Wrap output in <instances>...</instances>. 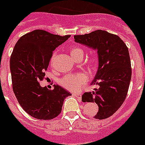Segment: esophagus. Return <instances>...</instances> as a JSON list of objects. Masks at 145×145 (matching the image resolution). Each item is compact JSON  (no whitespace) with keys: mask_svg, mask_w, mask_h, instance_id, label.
I'll use <instances>...</instances> for the list:
<instances>
[{"mask_svg":"<svg viewBox=\"0 0 145 145\" xmlns=\"http://www.w3.org/2000/svg\"><path fill=\"white\" fill-rule=\"evenodd\" d=\"M73 95H74V97H78V98H80V99L81 98V95H80V94H76V93H75V94H73Z\"/></svg>","mask_w":145,"mask_h":145,"instance_id":"34e87169","label":"esophagus"}]
</instances>
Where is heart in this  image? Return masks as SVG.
<instances>
[{
    "label": "heart",
    "mask_w": 145,
    "mask_h": 145,
    "mask_svg": "<svg viewBox=\"0 0 145 145\" xmlns=\"http://www.w3.org/2000/svg\"><path fill=\"white\" fill-rule=\"evenodd\" d=\"M69 54L74 60L78 61L79 59H83V50L80 47H73L69 50ZM55 54H54L50 59V65H53ZM92 62H90L89 65V68H92ZM86 76L83 74H76L65 75L59 80V83L61 86L71 91H77L80 90L81 88L86 83Z\"/></svg>",
    "instance_id": "heart-1"
}]
</instances>
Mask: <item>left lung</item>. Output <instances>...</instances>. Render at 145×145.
<instances>
[{
	"instance_id": "obj_1",
	"label": "left lung",
	"mask_w": 145,
	"mask_h": 145,
	"mask_svg": "<svg viewBox=\"0 0 145 145\" xmlns=\"http://www.w3.org/2000/svg\"><path fill=\"white\" fill-rule=\"evenodd\" d=\"M77 43L94 50L98 55V69L91 85L94 91L82 95L83 102L96 103V119H105L113 115L123 104L127 95L132 69L129 50L120 37L105 30L74 36Z\"/></svg>"
}]
</instances>
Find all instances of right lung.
<instances>
[{"mask_svg":"<svg viewBox=\"0 0 145 145\" xmlns=\"http://www.w3.org/2000/svg\"><path fill=\"white\" fill-rule=\"evenodd\" d=\"M70 36L36 30L22 36L14 47L9 62L12 89L21 106L35 118L50 120L58 116L64 100L71 95L58 85L49 90L39 84L53 51Z\"/></svg>","mask_w":145,"mask_h":145,"instance_id":"right-lung-1","label":"right lung"}]
</instances>
